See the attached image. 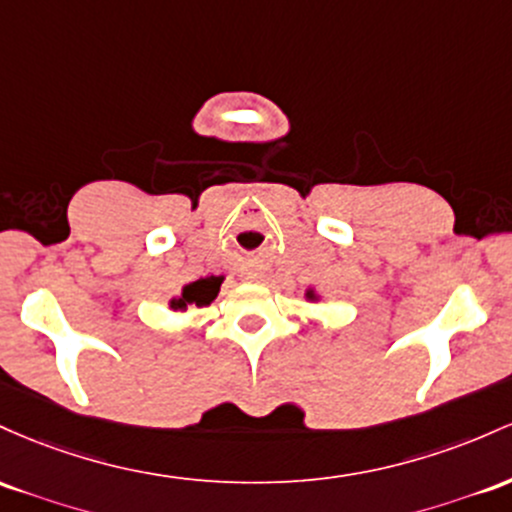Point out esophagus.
Wrapping results in <instances>:
<instances>
[{
	"mask_svg": "<svg viewBox=\"0 0 512 512\" xmlns=\"http://www.w3.org/2000/svg\"><path fill=\"white\" fill-rule=\"evenodd\" d=\"M241 278H244V280H256V273H244V275H241Z\"/></svg>",
	"mask_w": 512,
	"mask_h": 512,
	"instance_id": "1",
	"label": "esophagus"
}]
</instances>
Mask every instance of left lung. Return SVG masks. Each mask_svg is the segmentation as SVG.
Here are the masks:
<instances>
[{
	"mask_svg": "<svg viewBox=\"0 0 512 512\" xmlns=\"http://www.w3.org/2000/svg\"><path fill=\"white\" fill-rule=\"evenodd\" d=\"M304 297H307V302H319V295H317V290H314V287H309V290L304 292Z\"/></svg>",
	"mask_w": 512,
	"mask_h": 512,
	"instance_id": "1",
	"label": "left lung"
}]
</instances>
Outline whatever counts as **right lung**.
I'll use <instances>...</instances> for the list:
<instances>
[{
  "label": "right lung",
  "instance_id": "right-lung-1",
  "mask_svg": "<svg viewBox=\"0 0 512 512\" xmlns=\"http://www.w3.org/2000/svg\"><path fill=\"white\" fill-rule=\"evenodd\" d=\"M220 285H222V278H217V275H208V278L186 283L181 287L179 295L169 300V309L171 312H186V309L193 307V304L195 307H205V304L215 300L217 292H220Z\"/></svg>",
  "mask_w": 512,
  "mask_h": 512
}]
</instances>
